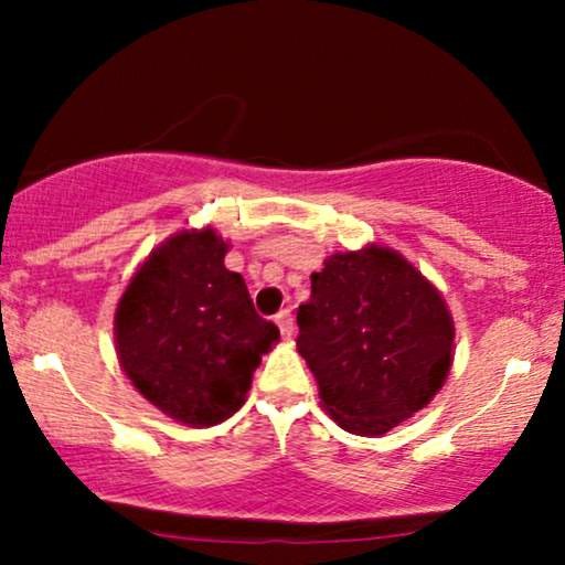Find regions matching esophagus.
<instances>
[{"label":"esophagus","mask_w":565,"mask_h":565,"mask_svg":"<svg viewBox=\"0 0 565 565\" xmlns=\"http://www.w3.org/2000/svg\"><path fill=\"white\" fill-rule=\"evenodd\" d=\"M276 323H278V329H281L284 340H289V337L295 334V319H291L289 310H281V313L276 316Z\"/></svg>","instance_id":"obj_1"}]
</instances>
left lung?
Wrapping results in <instances>:
<instances>
[{
  "label": "left lung",
  "instance_id": "obj_1",
  "mask_svg": "<svg viewBox=\"0 0 565 565\" xmlns=\"http://www.w3.org/2000/svg\"><path fill=\"white\" fill-rule=\"evenodd\" d=\"M297 350L342 430L377 438L425 408L454 361L444 295L401 252L382 244L334 252L310 274L297 310Z\"/></svg>",
  "mask_w": 565,
  "mask_h": 565
}]
</instances>
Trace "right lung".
Returning a JSON list of instances; mask_svg holds the SVG:
<instances>
[{
    "mask_svg": "<svg viewBox=\"0 0 565 565\" xmlns=\"http://www.w3.org/2000/svg\"><path fill=\"white\" fill-rule=\"evenodd\" d=\"M228 249L212 225L172 233L138 265L114 313L116 359L135 391L191 427L238 412L278 342L242 274L225 268Z\"/></svg>",
    "mask_w": 565,
    "mask_h": 565,
    "instance_id": "right-lung-1",
    "label": "right lung"
}]
</instances>
